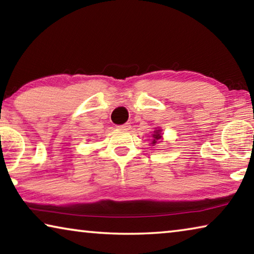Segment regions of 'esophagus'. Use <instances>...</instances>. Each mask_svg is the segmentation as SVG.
I'll return each instance as SVG.
<instances>
[{
	"label": "esophagus",
	"mask_w": 254,
	"mask_h": 254,
	"mask_svg": "<svg viewBox=\"0 0 254 254\" xmlns=\"http://www.w3.org/2000/svg\"><path fill=\"white\" fill-rule=\"evenodd\" d=\"M117 127L122 128V130H128V128L131 127V126H130V123H124V124H122V126H119Z\"/></svg>",
	"instance_id": "esophagus-1"
}]
</instances>
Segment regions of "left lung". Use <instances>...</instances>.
I'll return each mask as SVG.
<instances>
[{"mask_svg":"<svg viewBox=\"0 0 254 254\" xmlns=\"http://www.w3.org/2000/svg\"><path fill=\"white\" fill-rule=\"evenodd\" d=\"M160 130H156V131H154V134H153V138H154V140H153V145H155V143H156L158 140H160L161 138H162V135H161V133H160Z\"/></svg>","mask_w":254,"mask_h":254,"instance_id":"obj_1","label":"left lung"}]
</instances>
